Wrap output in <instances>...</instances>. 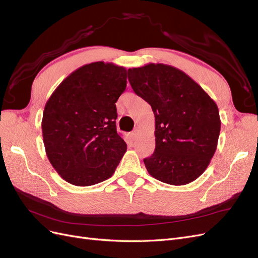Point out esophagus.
Masks as SVG:
<instances>
[{"label":"esophagus","mask_w":258,"mask_h":258,"mask_svg":"<svg viewBox=\"0 0 258 258\" xmlns=\"http://www.w3.org/2000/svg\"><path fill=\"white\" fill-rule=\"evenodd\" d=\"M137 136H138V132H137V130H134L130 134V138L132 139V140H136V138H137Z\"/></svg>","instance_id":"obj_1"}]
</instances>
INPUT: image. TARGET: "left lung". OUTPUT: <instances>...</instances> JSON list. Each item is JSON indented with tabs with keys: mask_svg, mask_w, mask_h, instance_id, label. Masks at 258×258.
I'll return each mask as SVG.
<instances>
[{
	"mask_svg": "<svg viewBox=\"0 0 258 258\" xmlns=\"http://www.w3.org/2000/svg\"><path fill=\"white\" fill-rule=\"evenodd\" d=\"M128 80L155 115V152L144 159L148 173L170 185L195 181L216 151L221 131L216 103L188 75L171 66L129 69Z\"/></svg>",
	"mask_w": 258,
	"mask_h": 258,
	"instance_id": "obj_1",
	"label": "left lung"
}]
</instances>
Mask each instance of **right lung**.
Instances as JSON below:
<instances>
[{"label": "right lung", "mask_w": 258, "mask_h": 258, "mask_svg": "<svg viewBox=\"0 0 258 258\" xmlns=\"http://www.w3.org/2000/svg\"><path fill=\"white\" fill-rule=\"evenodd\" d=\"M126 86V69L99 61L77 69L52 92L43 113V141L67 182L90 186L115 172L127 151L116 130L115 104Z\"/></svg>", "instance_id": "right-lung-1"}]
</instances>
